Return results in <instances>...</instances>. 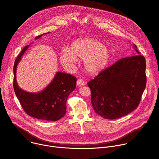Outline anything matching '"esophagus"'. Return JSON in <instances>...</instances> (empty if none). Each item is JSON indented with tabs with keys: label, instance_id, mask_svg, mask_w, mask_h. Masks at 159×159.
I'll list each match as a JSON object with an SVG mask.
<instances>
[{
	"label": "esophagus",
	"instance_id": "1",
	"mask_svg": "<svg viewBox=\"0 0 159 159\" xmlns=\"http://www.w3.org/2000/svg\"><path fill=\"white\" fill-rule=\"evenodd\" d=\"M77 86H84V85L85 84V82H84V80H83V79H80L77 80Z\"/></svg>",
	"mask_w": 159,
	"mask_h": 159
}]
</instances>
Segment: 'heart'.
Here are the masks:
<instances>
[{
  "label": "heart",
  "mask_w": 159,
  "mask_h": 159,
  "mask_svg": "<svg viewBox=\"0 0 159 159\" xmlns=\"http://www.w3.org/2000/svg\"><path fill=\"white\" fill-rule=\"evenodd\" d=\"M77 58L83 59L85 70L89 73L102 71L110 60V52L106 46L96 39L84 38L73 42L70 49L64 48L61 54L63 65L73 69Z\"/></svg>",
  "instance_id": "1"
}]
</instances>
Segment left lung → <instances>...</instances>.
I'll return each instance as SVG.
<instances>
[{
  "mask_svg": "<svg viewBox=\"0 0 159 159\" xmlns=\"http://www.w3.org/2000/svg\"><path fill=\"white\" fill-rule=\"evenodd\" d=\"M137 55L121 58L88 82L91 104L107 119H119L138 107L146 88V64L135 44Z\"/></svg>",
  "mask_w": 159,
  "mask_h": 159,
  "instance_id": "1",
  "label": "left lung"
}]
</instances>
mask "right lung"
I'll return each mask as SVG.
<instances>
[{
  "mask_svg": "<svg viewBox=\"0 0 159 159\" xmlns=\"http://www.w3.org/2000/svg\"><path fill=\"white\" fill-rule=\"evenodd\" d=\"M46 34V33H44ZM43 35L35 37L39 39ZM25 46L16 57L13 66V88L24 111L28 115L43 120L57 121L66 113V101L69 95L76 88L77 78L70 74L57 72L52 81L38 93L24 91L16 80V71L21 57L28 48Z\"/></svg>",
  "mask_w": 159,
  "mask_h": 159,
  "instance_id": "add662e5",
  "label": "right lung"
}]
</instances>
